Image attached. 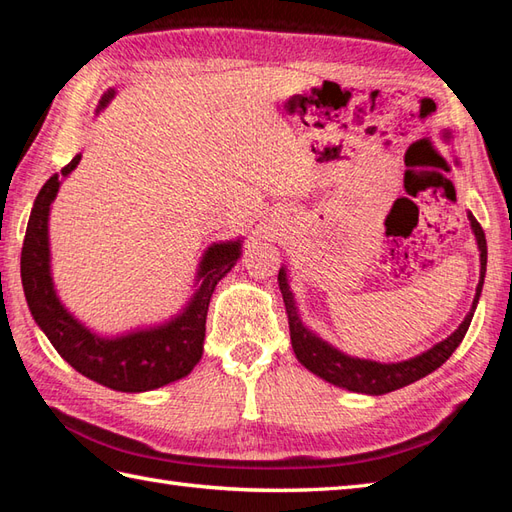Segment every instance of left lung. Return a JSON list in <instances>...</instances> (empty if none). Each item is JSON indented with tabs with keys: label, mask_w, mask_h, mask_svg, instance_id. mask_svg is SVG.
Returning a JSON list of instances; mask_svg holds the SVG:
<instances>
[{
	"label": "left lung",
	"mask_w": 512,
	"mask_h": 512,
	"mask_svg": "<svg viewBox=\"0 0 512 512\" xmlns=\"http://www.w3.org/2000/svg\"><path fill=\"white\" fill-rule=\"evenodd\" d=\"M444 136L449 138V134H444ZM469 220L473 226L477 246H480V264H482L480 284H477V290H475L473 308L469 314H466V319L460 323V328L455 330L449 339L440 341L438 345H433L431 350L422 352L420 356L409 358V361H402V363H376V361H365V358L347 356V354L336 350V347L321 341L317 334H312L299 319L295 297H292L290 286H288L286 268H281L277 279H279L281 295H284V303H286L292 350H295L299 363L306 369H310L312 374L321 376L323 380H328V383H332L336 387L356 391V394H369V396L389 394V391L416 383V380L431 374L433 369H438L455 350H458V345L462 343L464 334L471 325L473 312L477 308V301H480L482 286H484L486 237H484L480 222H477L471 213H469Z\"/></svg>",
	"instance_id": "8db88e82"
}]
</instances>
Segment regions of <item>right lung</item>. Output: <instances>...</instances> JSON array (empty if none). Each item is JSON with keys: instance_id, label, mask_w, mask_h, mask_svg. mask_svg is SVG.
Returning a JSON list of instances; mask_svg holds the SVG:
<instances>
[{"instance_id": "1", "label": "right lung", "mask_w": 512, "mask_h": 512, "mask_svg": "<svg viewBox=\"0 0 512 512\" xmlns=\"http://www.w3.org/2000/svg\"><path fill=\"white\" fill-rule=\"evenodd\" d=\"M112 96L114 90L103 94L96 112L107 107ZM79 160L81 154H76L61 169V176L54 173L43 184L30 211L24 248H21V284H24L28 308L63 361H68L76 372L88 376L94 383L116 391H129V394L169 385L173 380L191 374V369L200 363L211 295L217 281L242 255V244L237 239V242L213 244L206 250L198 273L200 286L189 306L176 319L162 323L158 328L103 339L61 306L50 277V204L57 198L59 178L68 176L79 165Z\"/></svg>"}]
</instances>
